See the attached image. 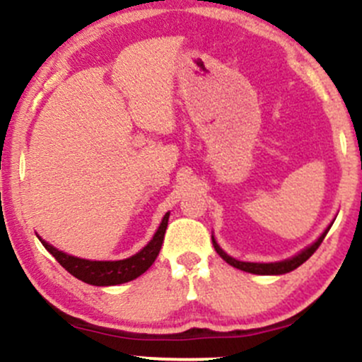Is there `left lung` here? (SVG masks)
Wrapping results in <instances>:
<instances>
[{
  "instance_id": "obj_1",
  "label": "left lung",
  "mask_w": 362,
  "mask_h": 362,
  "mask_svg": "<svg viewBox=\"0 0 362 362\" xmlns=\"http://www.w3.org/2000/svg\"><path fill=\"white\" fill-rule=\"evenodd\" d=\"M329 227L325 230V234L321 235V238L317 239V241L314 243V245L309 246V248H305L302 251V253L295 255L293 258H288V260H283V262H274V264H251V262H239L235 260V258L229 257L227 253H223L222 250H220V246L216 245V241L213 239V246H215V251L220 255V257L223 258V260L227 262V264L232 265V267L239 269V271H245V272H251V274H260V276H274V274H286V272H291L295 271L296 267H300V265L303 264V262H307L309 258L314 255V251L321 246L322 239L326 238V234H328Z\"/></svg>"
}]
</instances>
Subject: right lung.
<instances>
[{"label":"right lung","mask_w":362,"mask_h":362,"mask_svg":"<svg viewBox=\"0 0 362 362\" xmlns=\"http://www.w3.org/2000/svg\"><path fill=\"white\" fill-rule=\"evenodd\" d=\"M168 216L170 213H166L161 226H159L154 238L151 239L149 245L144 250H140L136 255H133V257L127 258V260H83V258L71 257V255H66L62 253V251L55 250L53 246L48 245L47 241H43V239H41V243H43L45 248L50 251L53 257H55V260L59 262L67 272L72 274L74 277H78V279H81L83 283L93 284V286H114V284L128 283V281L136 279V277L142 276V274L154 264L156 257H158L159 250H161L163 239H165L166 227H168Z\"/></svg>","instance_id":"right-lung-1"}]
</instances>
